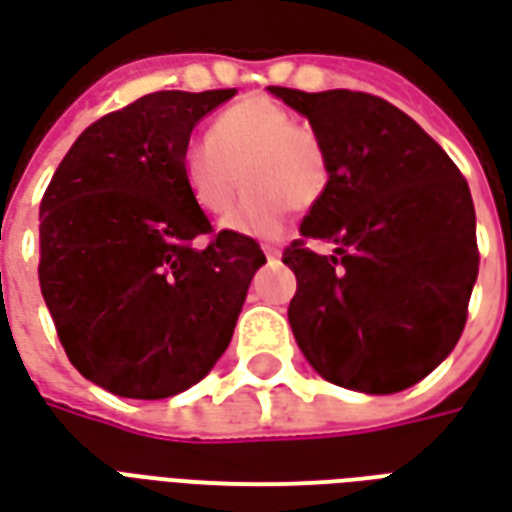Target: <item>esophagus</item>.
Segmentation results:
<instances>
[{
  "mask_svg": "<svg viewBox=\"0 0 512 512\" xmlns=\"http://www.w3.org/2000/svg\"><path fill=\"white\" fill-rule=\"evenodd\" d=\"M263 252H266L268 260H277V257L282 255V249H279L277 244H263Z\"/></svg>",
  "mask_w": 512,
  "mask_h": 512,
  "instance_id": "esophagus-1",
  "label": "esophagus"
}]
</instances>
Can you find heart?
I'll use <instances>...</instances> for the list:
<instances>
[{"label":"heart","mask_w":512,"mask_h":512,"mask_svg":"<svg viewBox=\"0 0 512 512\" xmlns=\"http://www.w3.org/2000/svg\"><path fill=\"white\" fill-rule=\"evenodd\" d=\"M238 175L249 191L224 227L271 238L282 230L290 205L304 211L326 194L329 156L321 136L296 123L285 106L268 98H246L224 109L208 128L205 142L189 145L180 158L183 186L208 216L230 211Z\"/></svg>","instance_id":"obj_1"}]
</instances>
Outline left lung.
Wrapping results in <instances>:
<instances>
[{
	"instance_id": "8db88e82",
	"label": "left lung",
	"mask_w": 512,
	"mask_h": 512,
	"mask_svg": "<svg viewBox=\"0 0 512 512\" xmlns=\"http://www.w3.org/2000/svg\"><path fill=\"white\" fill-rule=\"evenodd\" d=\"M310 120L329 189L282 252L296 274L288 321L326 381L392 395L461 340L480 252L469 183L397 106L370 93L268 87ZM310 240L335 244L318 256Z\"/></svg>"
}]
</instances>
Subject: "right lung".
<instances>
[{
    "instance_id": "obj_1",
    "label": "right lung",
    "mask_w": 512,
    "mask_h": 512,
    "mask_svg": "<svg viewBox=\"0 0 512 512\" xmlns=\"http://www.w3.org/2000/svg\"><path fill=\"white\" fill-rule=\"evenodd\" d=\"M233 95L161 90L109 112L40 200V293L71 365L112 395L161 400L208 376L266 263L255 238L213 233L180 178L191 128Z\"/></svg>"
}]
</instances>
